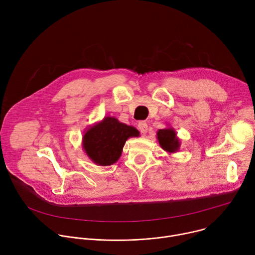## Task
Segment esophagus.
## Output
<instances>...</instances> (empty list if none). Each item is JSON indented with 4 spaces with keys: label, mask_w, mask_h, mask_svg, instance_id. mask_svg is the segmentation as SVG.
<instances>
[{
    "label": "esophagus",
    "mask_w": 255,
    "mask_h": 255,
    "mask_svg": "<svg viewBox=\"0 0 255 255\" xmlns=\"http://www.w3.org/2000/svg\"><path fill=\"white\" fill-rule=\"evenodd\" d=\"M138 129L139 131L141 132V134H146L147 133V130H148V126H147V123L144 122V121H141L138 123Z\"/></svg>",
    "instance_id": "obj_1"
}]
</instances>
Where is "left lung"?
I'll list each match as a JSON object with an SVG mask.
<instances>
[{
  "label": "left lung",
  "mask_w": 255,
  "mask_h": 255,
  "mask_svg": "<svg viewBox=\"0 0 255 255\" xmlns=\"http://www.w3.org/2000/svg\"><path fill=\"white\" fill-rule=\"evenodd\" d=\"M156 138L160 147L168 154L171 155L179 150V138L177 137L175 130L170 125H167L164 129H159L156 133Z\"/></svg>",
  "instance_id": "left-lung-1"
}]
</instances>
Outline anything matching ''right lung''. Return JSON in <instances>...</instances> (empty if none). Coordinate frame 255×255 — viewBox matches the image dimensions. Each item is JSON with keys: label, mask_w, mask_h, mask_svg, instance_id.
Wrapping results in <instances>:
<instances>
[{"label": "right lung", "mask_w": 255, "mask_h": 255, "mask_svg": "<svg viewBox=\"0 0 255 255\" xmlns=\"http://www.w3.org/2000/svg\"><path fill=\"white\" fill-rule=\"evenodd\" d=\"M139 135L135 127L107 116L84 131L83 149L97 165H112L119 160L126 141Z\"/></svg>", "instance_id": "right-lung-1"}]
</instances>
